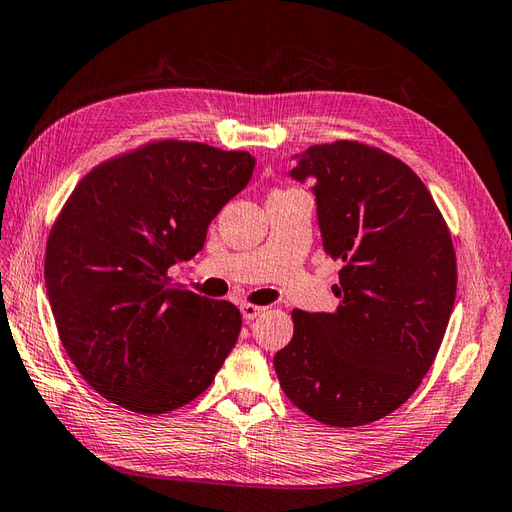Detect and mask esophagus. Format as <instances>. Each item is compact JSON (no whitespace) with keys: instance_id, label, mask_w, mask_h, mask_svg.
I'll return each instance as SVG.
<instances>
[{"instance_id":"34e87169","label":"esophagus","mask_w":512,"mask_h":512,"mask_svg":"<svg viewBox=\"0 0 512 512\" xmlns=\"http://www.w3.org/2000/svg\"><path fill=\"white\" fill-rule=\"evenodd\" d=\"M262 312H265V307H260V305H252V303H243L241 305V316H243L245 322L256 320Z\"/></svg>"}]
</instances>
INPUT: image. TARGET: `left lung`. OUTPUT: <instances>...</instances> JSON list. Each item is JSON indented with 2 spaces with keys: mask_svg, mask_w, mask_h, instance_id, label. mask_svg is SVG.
I'll list each match as a JSON object with an SVG mask.
<instances>
[{
  "mask_svg": "<svg viewBox=\"0 0 512 512\" xmlns=\"http://www.w3.org/2000/svg\"><path fill=\"white\" fill-rule=\"evenodd\" d=\"M290 177L312 181L324 252L344 262L333 314L294 309L273 367L288 399L331 427L391 414L418 389L451 318L455 250L412 168L354 141L314 145Z\"/></svg>",
  "mask_w": 512,
  "mask_h": 512,
  "instance_id": "8db88e82",
  "label": "left lung"
}]
</instances>
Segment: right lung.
<instances>
[{"label":"right lung","instance_id":"add662e5","mask_svg":"<svg viewBox=\"0 0 512 512\" xmlns=\"http://www.w3.org/2000/svg\"><path fill=\"white\" fill-rule=\"evenodd\" d=\"M256 158L160 141L91 170L46 243L59 339L91 389L138 414L207 391L241 331L239 309L168 280L252 179Z\"/></svg>","mask_w":512,"mask_h":512}]
</instances>
